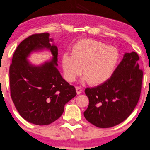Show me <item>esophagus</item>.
<instances>
[{
  "label": "esophagus",
  "instance_id": "obj_1",
  "mask_svg": "<svg viewBox=\"0 0 150 150\" xmlns=\"http://www.w3.org/2000/svg\"><path fill=\"white\" fill-rule=\"evenodd\" d=\"M75 88H76V91H77V94H80L81 91H82V89H81V87L76 86V87H75Z\"/></svg>",
  "mask_w": 150,
  "mask_h": 150
}]
</instances>
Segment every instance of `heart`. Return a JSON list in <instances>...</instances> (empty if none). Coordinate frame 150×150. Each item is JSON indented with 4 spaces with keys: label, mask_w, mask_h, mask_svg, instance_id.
I'll return each mask as SVG.
<instances>
[{
    "label": "heart",
    "mask_w": 150,
    "mask_h": 150,
    "mask_svg": "<svg viewBox=\"0 0 150 150\" xmlns=\"http://www.w3.org/2000/svg\"><path fill=\"white\" fill-rule=\"evenodd\" d=\"M120 53L113 46L94 39H82L73 45L71 55L64 54L62 65L64 77L75 81L82 73L93 85L105 83L112 76L118 63Z\"/></svg>",
    "instance_id": "1"
}]
</instances>
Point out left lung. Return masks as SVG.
<instances>
[{
	"label": "left lung",
	"mask_w": 150,
	"mask_h": 150,
	"mask_svg": "<svg viewBox=\"0 0 150 150\" xmlns=\"http://www.w3.org/2000/svg\"><path fill=\"white\" fill-rule=\"evenodd\" d=\"M138 60L136 52L125 53L109 80L85 89L89 105L84 115L89 122L98 127L109 128L129 116L141 92L143 73L139 69Z\"/></svg>",
	"instance_id": "left-lung-1"
}]
</instances>
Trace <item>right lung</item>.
<instances>
[{
  "instance_id": "obj_1",
  "label": "right lung",
  "mask_w": 150,
  "mask_h": 150,
  "mask_svg": "<svg viewBox=\"0 0 150 150\" xmlns=\"http://www.w3.org/2000/svg\"><path fill=\"white\" fill-rule=\"evenodd\" d=\"M48 33L34 34L17 46L9 66L11 98L21 116L37 125H47L57 120L64 105L77 95L73 85L62 78L57 69L58 48L51 44ZM47 48L53 59L35 67L27 61L33 50Z\"/></svg>"
}]
</instances>
